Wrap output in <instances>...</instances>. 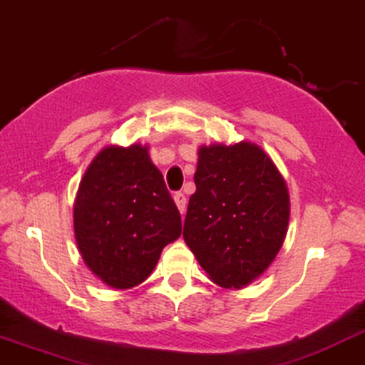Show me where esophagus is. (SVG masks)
<instances>
[{
	"mask_svg": "<svg viewBox=\"0 0 365 365\" xmlns=\"http://www.w3.org/2000/svg\"><path fill=\"white\" fill-rule=\"evenodd\" d=\"M173 199H175V202H176V207H178L180 210V213H185V210H187V197H185V194H183V192H176V194L173 195Z\"/></svg>",
	"mask_w": 365,
	"mask_h": 365,
	"instance_id": "obj_1",
	"label": "esophagus"
}]
</instances>
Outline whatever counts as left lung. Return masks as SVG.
Here are the masks:
<instances>
[{"label":"left lung","instance_id":"obj_1","mask_svg":"<svg viewBox=\"0 0 365 365\" xmlns=\"http://www.w3.org/2000/svg\"><path fill=\"white\" fill-rule=\"evenodd\" d=\"M197 155L183 239L215 284L242 289L272 265L286 239V180L247 140L201 145Z\"/></svg>","mask_w":365,"mask_h":365}]
</instances>
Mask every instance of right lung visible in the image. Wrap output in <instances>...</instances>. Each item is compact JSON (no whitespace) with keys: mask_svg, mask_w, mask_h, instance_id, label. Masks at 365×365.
Masks as SVG:
<instances>
[{"mask_svg":"<svg viewBox=\"0 0 365 365\" xmlns=\"http://www.w3.org/2000/svg\"><path fill=\"white\" fill-rule=\"evenodd\" d=\"M74 237L83 262L112 289H131L152 274L182 218L149 145H107L95 155L74 201Z\"/></svg>","mask_w":365,"mask_h":365,"instance_id":"add662e5","label":"right lung"}]
</instances>
